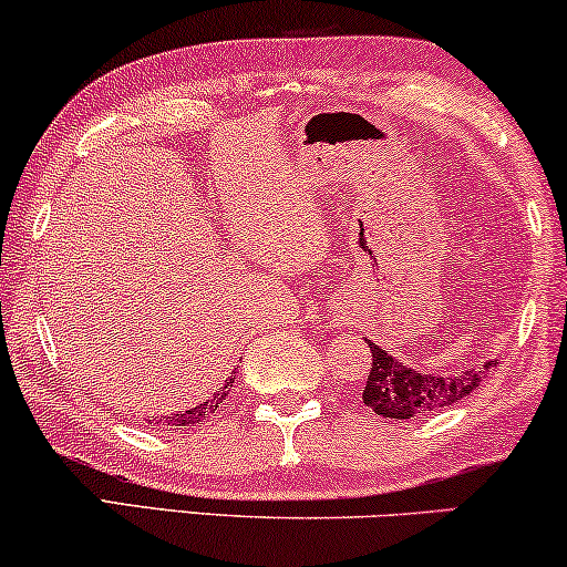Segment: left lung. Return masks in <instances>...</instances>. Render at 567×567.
<instances>
[{"label":"left lung","instance_id":"obj_1","mask_svg":"<svg viewBox=\"0 0 567 567\" xmlns=\"http://www.w3.org/2000/svg\"><path fill=\"white\" fill-rule=\"evenodd\" d=\"M367 346L371 348V371L363 386V403L382 419L395 421H408L413 415H426L455 405L457 400L471 395L484 382L486 371L497 363L492 358L474 369H453V374H440V371L408 367L405 361L386 353L371 340H367Z\"/></svg>","mask_w":567,"mask_h":567}]
</instances>
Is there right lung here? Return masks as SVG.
I'll use <instances>...</instances> for the list:
<instances>
[{"mask_svg":"<svg viewBox=\"0 0 567 567\" xmlns=\"http://www.w3.org/2000/svg\"><path fill=\"white\" fill-rule=\"evenodd\" d=\"M233 382H235V377H227L225 384H221L219 390L212 395V400H206V403L185 408V411H177L172 415H146V424H156V426H193V424H200V421H206L214 411H217V408L221 405V400L230 395Z\"/></svg>","mask_w":567,"mask_h":567,"instance_id":"obj_1","label":"right lung"}]
</instances>
